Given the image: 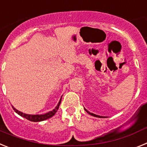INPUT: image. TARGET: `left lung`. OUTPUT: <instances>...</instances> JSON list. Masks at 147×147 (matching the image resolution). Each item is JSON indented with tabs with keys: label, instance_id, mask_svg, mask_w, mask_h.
<instances>
[{
	"label": "left lung",
	"instance_id": "obj_1",
	"mask_svg": "<svg viewBox=\"0 0 147 147\" xmlns=\"http://www.w3.org/2000/svg\"><path fill=\"white\" fill-rule=\"evenodd\" d=\"M85 111H86L87 113H89V115H91L94 116V117H97V118H105V117H103V116H100V115H95V114H93V113H92V112H89V111L86 110V109H85Z\"/></svg>",
	"mask_w": 147,
	"mask_h": 147
}]
</instances>
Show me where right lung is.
Wrapping results in <instances>:
<instances>
[{"label": "right lung", "instance_id": "add662e5", "mask_svg": "<svg viewBox=\"0 0 147 147\" xmlns=\"http://www.w3.org/2000/svg\"><path fill=\"white\" fill-rule=\"evenodd\" d=\"M61 98H62V97H61ZM61 101V98L60 99V100H59V102H58V105H57V107H56L55 108L53 109V110L50 111V112H47V113H46V114H43V115L25 114V113H23V112H20V111H18V109H15V108H14L13 106H12V108H13L14 110H15V112H16V113H18L19 115L22 116L23 118H26V119L29 120V121H33V122H39V121H44V120H47V119H48V118H50L51 117H52V116L54 115L56 113V112L58 111V108H59Z\"/></svg>", "mask_w": 147, "mask_h": 147}]
</instances>
